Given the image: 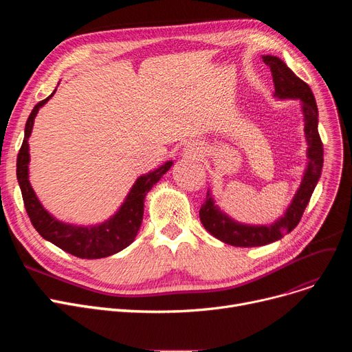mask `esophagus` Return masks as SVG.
I'll return each mask as SVG.
<instances>
[{"instance_id":"obj_1","label":"esophagus","mask_w":352,"mask_h":352,"mask_svg":"<svg viewBox=\"0 0 352 352\" xmlns=\"http://www.w3.org/2000/svg\"><path fill=\"white\" fill-rule=\"evenodd\" d=\"M195 150H197V151H195V153H198V150H199V148H195Z\"/></svg>"}]
</instances>
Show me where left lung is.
Segmentation results:
<instances>
[{"mask_svg": "<svg viewBox=\"0 0 352 352\" xmlns=\"http://www.w3.org/2000/svg\"><path fill=\"white\" fill-rule=\"evenodd\" d=\"M263 61L271 68L275 87L274 97L280 100H300L304 116V133L307 140L308 164L302 181L291 204L281 218L271 226H248L228 217L215 204L211 191L199 208V219L206 230L219 241L234 247H261L278 241L298 226L309 198L317 187L324 162V148L318 134V108L312 91L307 82L298 78L288 65L274 55H263Z\"/></svg>", "mask_w": 352, "mask_h": 352, "instance_id": "1", "label": "left lung"}]
</instances>
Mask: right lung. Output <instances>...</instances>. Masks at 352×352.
I'll use <instances>...</instances> for the list:
<instances>
[{
	"label": "right lung",
	"instance_id": "obj_1",
	"mask_svg": "<svg viewBox=\"0 0 352 352\" xmlns=\"http://www.w3.org/2000/svg\"><path fill=\"white\" fill-rule=\"evenodd\" d=\"M55 91L57 89H54L50 97L36 104L31 111L25 124L24 141L16 158V179L23 192L27 214L36 232L47 241L74 256L97 260V258L114 255L126 248L135 239L142 223L144 199L161 177L171 168L173 161H166L160 168L137 178L118 211L104 223L97 226H74L63 223L43 207L28 179V138L32 131L34 120L38 114V109L48 102V100L55 94Z\"/></svg>",
	"mask_w": 352,
	"mask_h": 352
}]
</instances>
